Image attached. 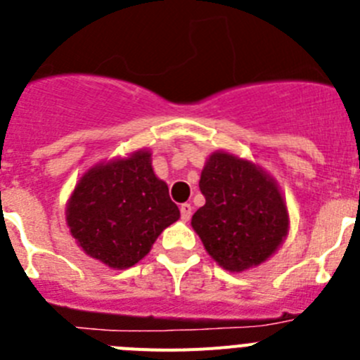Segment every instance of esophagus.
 Segmentation results:
<instances>
[{
	"label": "esophagus",
	"instance_id": "34e87169",
	"mask_svg": "<svg viewBox=\"0 0 360 360\" xmlns=\"http://www.w3.org/2000/svg\"><path fill=\"white\" fill-rule=\"evenodd\" d=\"M191 211H193V207H191V203H182V205H180V216H182L184 221H189V219H191Z\"/></svg>",
	"mask_w": 360,
	"mask_h": 360
}]
</instances>
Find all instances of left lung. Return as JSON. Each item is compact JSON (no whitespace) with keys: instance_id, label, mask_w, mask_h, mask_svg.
<instances>
[{"instance_id":"1","label":"left lung","mask_w":360,"mask_h":360,"mask_svg":"<svg viewBox=\"0 0 360 360\" xmlns=\"http://www.w3.org/2000/svg\"><path fill=\"white\" fill-rule=\"evenodd\" d=\"M205 205L191 225L209 256L229 272L262 265L281 247L290 229L278 182L254 162L227 151L209 155L200 176Z\"/></svg>"}]
</instances>
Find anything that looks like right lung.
Listing matches in <instances>:
<instances>
[{
  "instance_id": "add662e5",
  "label": "right lung",
  "mask_w": 360,
  "mask_h": 360,
  "mask_svg": "<svg viewBox=\"0 0 360 360\" xmlns=\"http://www.w3.org/2000/svg\"><path fill=\"white\" fill-rule=\"evenodd\" d=\"M65 214L86 256L115 270L148 256L162 231L180 218L167 184L153 171L149 149L91 165L73 187Z\"/></svg>"
}]
</instances>
